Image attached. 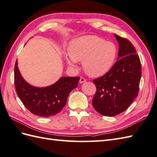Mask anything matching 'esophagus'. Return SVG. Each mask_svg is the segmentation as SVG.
<instances>
[{
  "label": "esophagus",
  "instance_id": "34e87169",
  "mask_svg": "<svg viewBox=\"0 0 157 157\" xmlns=\"http://www.w3.org/2000/svg\"><path fill=\"white\" fill-rule=\"evenodd\" d=\"M86 82V79L83 78V77H81L80 79H79V83H80V84H83V83H84Z\"/></svg>",
  "mask_w": 157,
  "mask_h": 157
}]
</instances>
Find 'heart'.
<instances>
[{
	"label": "heart",
	"mask_w": 157,
	"mask_h": 157,
	"mask_svg": "<svg viewBox=\"0 0 157 157\" xmlns=\"http://www.w3.org/2000/svg\"><path fill=\"white\" fill-rule=\"evenodd\" d=\"M69 56H65L67 63L73 67L82 61L85 72L92 78L106 74L114 64L117 48L113 43L105 41L96 36H84L71 42Z\"/></svg>",
	"instance_id": "obj_1"
}]
</instances>
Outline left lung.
<instances>
[{"instance_id": "left-lung-1", "label": "left lung", "mask_w": 157, "mask_h": 157, "mask_svg": "<svg viewBox=\"0 0 157 157\" xmlns=\"http://www.w3.org/2000/svg\"><path fill=\"white\" fill-rule=\"evenodd\" d=\"M114 35L119 44L118 61L105 75L93 81L96 87L93 106L100 114L110 117L125 111L137 97L142 73L134 46Z\"/></svg>"}]
</instances>
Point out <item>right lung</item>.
<instances>
[{"instance_id": "obj_1", "label": "right lung", "mask_w": 157, "mask_h": 157, "mask_svg": "<svg viewBox=\"0 0 157 157\" xmlns=\"http://www.w3.org/2000/svg\"><path fill=\"white\" fill-rule=\"evenodd\" d=\"M16 60L15 87L18 97L33 114L40 117L56 115L66 105L69 93L78 85L79 77H61L57 82L44 88L30 85L22 77Z\"/></svg>"}]
</instances>
